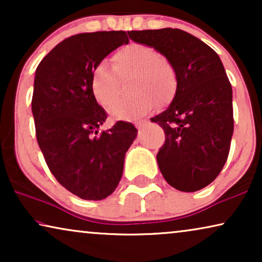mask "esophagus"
Listing matches in <instances>:
<instances>
[{
    "mask_svg": "<svg viewBox=\"0 0 262 262\" xmlns=\"http://www.w3.org/2000/svg\"><path fill=\"white\" fill-rule=\"evenodd\" d=\"M135 125H136V127L138 128V131H142V128L144 127V123H143V121H136Z\"/></svg>",
    "mask_w": 262,
    "mask_h": 262,
    "instance_id": "esophagus-1",
    "label": "esophagus"
}]
</instances>
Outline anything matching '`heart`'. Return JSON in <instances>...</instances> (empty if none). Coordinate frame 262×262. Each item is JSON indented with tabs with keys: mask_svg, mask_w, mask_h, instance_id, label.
Returning <instances> with one entry per match:
<instances>
[{
	"mask_svg": "<svg viewBox=\"0 0 262 262\" xmlns=\"http://www.w3.org/2000/svg\"><path fill=\"white\" fill-rule=\"evenodd\" d=\"M113 68L99 63L91 74V89L96 101L110 108L119 95V79L128 76V90L132 92L111 108V114L119 120H131L149 113L160 103L173 98L178 87L177 70L166 56L151 46L131 44L124 46L112 57Z\"/></svg>",
	"mask_w": 262,
	"mask_h": 262,
	"instance_id": "heart-1",
	"label": "heart"
}]
</instances>
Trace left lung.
<instances>
[{"instance_id": "obj_1", "label": "left lung", "mask_w": 262, "mask_h": 262, "mask_svg": "<svg viewBox=\"0 0 262 262\" xmlns=\"http://www.w3.org/2000/svg\"><path fill=\"white\" fill-rule=\"evenodd\" d=\"M128 37L151 46L175 67L173 101L151 118L166 136L156 159L171 187L199 191L223 169L234 132L232 89L221 58L209 45L179 28L131 31Z\"/></svg>"}]
</instances>
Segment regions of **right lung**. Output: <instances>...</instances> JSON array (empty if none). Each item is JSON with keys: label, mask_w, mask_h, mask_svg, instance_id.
I'll return each instance as SVG.
<instances>
[{"label": "right lung", "mask_w": 262, "mask_h": 262, "mask_svg": "<svg viewBox=\"0 0 262 262\" xmlns=\"http://www.w3.org/2000/svg\"><path fill=\"white\" fill-rule=\"evenodd\" d=\"M123 44H128L124 31L71 35L35 71L32 112L39 148L56 180L84 200L112 194L137 136L134 125L121 120L99 135L107 113L91 89L93 68Z\"/></svg>", "instance_id": "obj_1"}]
</instances>
